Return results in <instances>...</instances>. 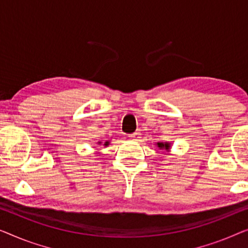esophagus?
Masks as SVG:
<instances>
[{"label": "esophagus", "mask_w": 248, "mask_h": 248, "mask_svg": "<svg viewBox=\"0 0 248 248\" xmlns=\"http://www.w3.org/2000/svg\"><path fill=\"white\" fill-rule=\"evenodd\" d=\"M139 132L137 131V132H134V134H131V135H129V138L130 139H132V140H138V138H139Z\"/></svg>", "instance_id": "1"}]
</instances>
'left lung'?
<instances>
[{
  "instance_id": "1",
  "label": "left lung",
  "mask_w": 248,
  "mask_h": 248,
  "mask_svg": "<svg viewBox=\"0 0 248 248\" xmlns=\"http://www.w3.org/2000/svg\"><path fill=\"white\" fill-rule=\"evenodd\" d=\"M157 146L159 149H165V151H170V142H157Z\"/></svg>"
}]
</instances>
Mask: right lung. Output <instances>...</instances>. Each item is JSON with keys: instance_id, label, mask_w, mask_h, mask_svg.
I'll use <instances>...</instances> for the list:
<instances>
[{"instance_id": "right-lung-1", "label": "right lung", "mask_w": 248, "mask_h": 248, "mask_svg": "<svg viewBox=\"0 0 248 248\" xmlns=\"http://www.w3.org/2000/svg\"><path fill=\"white\" fill-rule=\"evenodd\" d=\"M99 144H101V141H99ZM103 145H104V146H108V145H109V141H106Z\"/></svg>"}]
</instances>
